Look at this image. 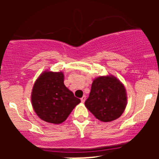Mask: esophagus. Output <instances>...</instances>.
<instances>
[{
    "label": "esophagus",
    "instance_id": "34e87169",
    "mask_svg": "<svg viewBox=\"0 0 159 159\" xmlns=\"http://www.w3.org/2000/svg\"><path fill=\"white\" fill-rule=\"evenodd\" d=\"M85 100H86V96H84L83 97H82L81 98V102H85Z\"/></svg>",
    "mask_w": 159,
    "mask_h": 159
}]
</instances>
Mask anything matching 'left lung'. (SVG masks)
<instances>
[{"label": "left lung", "mask_w": 159, "mask_h": 159, "mask_svg": "<svg viewBox=\"0 0 159 159\" xmlns=\"http://www.w3.org/2000/svg\"><path fill=\"white\" fill-rule=\"evenodd\" d=\"M127 103L125 89L114 76H102L94 80L85 106L102 122L116 120L125 111Z\"/></svg>", "instance_id": "1"}]
</instances>
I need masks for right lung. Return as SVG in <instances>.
Masks as SVG:
<instances>
[{
	"mask_svg": "<svg viewBox=\"0 0 159 159\" xmlns=\"http://www.w3.org/2000/svg\"><path fill=\"white\" fill-rule=\"evenodd\" d=\"M63 72H45L38 78L32 91L33 107L40 119L60 124L81 102L63 83Z\"/></svg>",
	"mask_w": 159,
	"mask_h": 159,
	"instance_id": "right-lung-1",
	"label": "right lung"
}]
</instances>
